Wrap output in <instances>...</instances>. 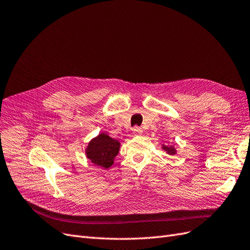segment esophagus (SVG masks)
<instances>
[{"mask_svg":"<svg viewBox=\"0 0 250 250\" xmlns=\"http://www.w3.org/2000/svg\"><path fill=\"white\" fill-rule=\"evenodd\" d=\"M132 131H133L134 135H141L143 133L142 128H140V127H134L133 129H132Z\"/></svg>","mask_w":250,"mask_h":250,"instance_id":"34e87169","label":"esophagus"}]
</instances>
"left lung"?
Wrapping results in <instances>:
<instances>
[{
  "label": "left lung",
  "instance_id": "8db88e82",
  "mask_svg": "<svg viewBox=\"0 0 250 250\" xmlns=\"http://www.w3.org/2000/svg\"><path fill=\"white\" fill-rule=\"evenodd\" d=\"M162 148H163V150H165L166 152H167L170 155L176 154V149H175V147H174L173 145H163Z\"/></svg>",
  "mask_w": 250,
  "mask_h": 250
}]
</instances>
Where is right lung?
I'll list each match as a JSON object with an SVG mask.
<instances>
[{
  "instance_id": "add662e5",
  "label": "right lung",
  "mask_w": 250,
  "mask_h": 250,
  "mask_svg": "<svg viewBox=\"0 0 250 250\" xmlns=\"http://www.w3.org/2000/svg\"><path fill=\"white\" fill-rule=\"evenodd\" d=\"M121 144L118 140L110 138L107 133H100L89 141L85 149L87 160L98 167L108 169L111 167L119 153Z\"/></svg>"
}]
</instances>
